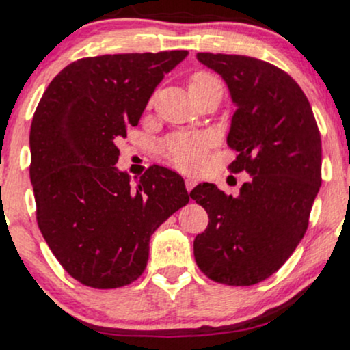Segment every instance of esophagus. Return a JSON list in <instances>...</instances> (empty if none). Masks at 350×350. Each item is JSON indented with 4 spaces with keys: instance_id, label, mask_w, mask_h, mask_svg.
Instances as JSON below:
<instances>
[{
    "instance_id": "34e87169",
    "label": "esophagus",
    "mask_w": 350,
    "mask_h": 350,
    "mask_svg": "<svg viewBox=\"0 0 350 350\" xmlns=\"http://www.w3.org/2000/svg\"><path fill=\"white\" fill-rule=\"evenodd\" d=\"M196 184H198V180H196L194 178H186V189H187V191H191V189L194 187Z\"/></svg>"
}]
</instances>
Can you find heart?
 <instances>
[{
  "label": "heart",
  "mask_w": 350,
  "mask_h": 350,
  "mask_svg": "<svg viewBox=\"0 0 350 350\" xmlns=\"http://www.w3.org/2000/svg\"><path fill=\"white\" fill-rule=\"evenodd\" d=\"M214 85H220L219 80L212 75L204 74V72H199L189 80L187 88L189 94H196V92ZM204 150H206L204 139L192 135L176 136L166 144V154L170 156V159L176 166L183 167V170H198L204 161Z\"/></svg>",
  "instance_id": "obj_1"
}]
</instances>
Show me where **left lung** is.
<instances>
[{
    "instance_id": "obj_1",
    "label": "left lung",
    "mask_w": 350,
    "mask_h": 350,
    "mask_svg": "<svg viewBox=\"0 0 350 350\" xmlns=\"http://www.w3.org/2000/svg\"><path fill=\"white\" fill-rule=\"evenodd\" d=\"M198 60L227 83L235 110L228 166L247 171L237 198L204 183L191 198L208 214L194 258L211 280L250 286L278 271L308 228L321 187V135L306 95L286 72L247 55L199 52Z\"/></svg>"
}]
</instances>
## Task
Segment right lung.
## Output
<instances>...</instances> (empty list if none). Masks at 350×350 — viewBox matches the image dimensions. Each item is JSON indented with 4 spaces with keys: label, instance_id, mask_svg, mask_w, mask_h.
Instances as JSON below:
<instances>
[{
    "label": "right lung",
    "instance_id": "right-lung-1",
    "mask_svg": "<svg viewBox=\"0 0 350 350\" xmlns=\"http://www.w3.org/2000/svg\"><path fill=\"white\" fill-rule=\"evenodd\" d=\"M187 51L79 59L55 75L31 124L38 226L55 258L85 286L110 290L144 271L154 230L189 202L184 179L151 166L136 184L115 166L116 142Z\"/></svg>",
    "mask_w": 350,
    "mask_h": 350
}]
</instances>
